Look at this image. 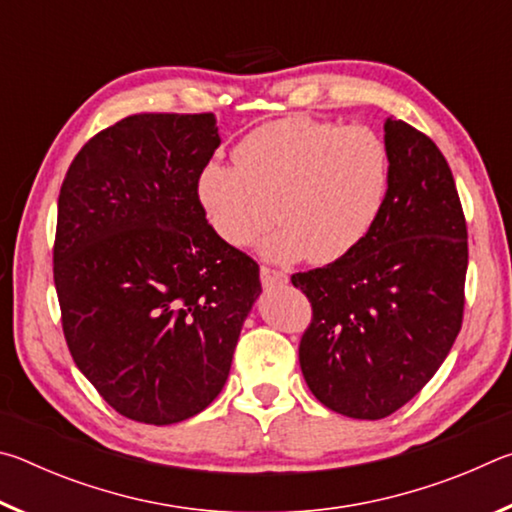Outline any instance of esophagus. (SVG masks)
Segmentation results:
<instances>
[{"label": "esophagus", "instance_id": "obj_1", "mask_svg": "<svg viewBox=\"0 0 512 512\" xmlns=\"http://www.w3.org/2000/svg\"><path fill=\"white\" fill-rule=\"evenodd\" d=\"M259 280H262L264 287H284L289 282V275L282 271H275V268L262 266L259 268Z\"/></svg>", "mask_w": 512, "mask_h": 512}]
</instances>
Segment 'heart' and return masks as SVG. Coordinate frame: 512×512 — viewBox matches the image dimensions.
<instances>
[{
  "label": "heart",
  "mask_w": 512,
  "mask_h": 512,
  "mask_svg": "<svg viewBox=\"0 0 512 512\" xmlns=\"http://www.w3.org/2000/svg\"><path fill=\"white\" fill-rule=\"evenodd\" d=\"M237 167L210 162L198 178L207 223L225 244H262L273 262H339L375 225L391 185V153L370 126L284 117L250 131Z\"/></svg>",
  "instance_id": "b5f03b06"
}]
</instances>
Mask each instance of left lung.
<instances>
[{
  "label": "left lung",
  "mask_w": 512,
  "mask_h": 512,
  "mask_svg": "<svg viewBox=\"0 0 512 512\" xmlns=\"http://www.w3.org/2000/svg\"><path fill=\"white\" fill-rule=\"evenodd\" d=\"M391 185L366 239L339 262L291 275L311 302L300 368L320 404L381 420L436 375L463 323L467 225L445 155L386 119Z\"/></svg>",
  "instance_id": "left-lung-1"
}]
</instances>
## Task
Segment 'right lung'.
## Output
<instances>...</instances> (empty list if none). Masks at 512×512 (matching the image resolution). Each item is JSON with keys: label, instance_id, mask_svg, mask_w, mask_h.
Listing matches in <instances>:
<instances>
[{"label": "right lung", "instance_id": "1", "mask_svg": "<svg viewBox=\"0 0 512 512\" xmlns=\"http://www.w3.org/2000/svg\"><path fill=\"white\" fill-rule=\"evenodd\" d=\"M212 112H140L92 137L58 196L54 282L74 363L117 413L173 424L210 406L262 293L205 219Z\"/></svg>", "mask_w": 512, "mask_h": 512}]
</instances>
